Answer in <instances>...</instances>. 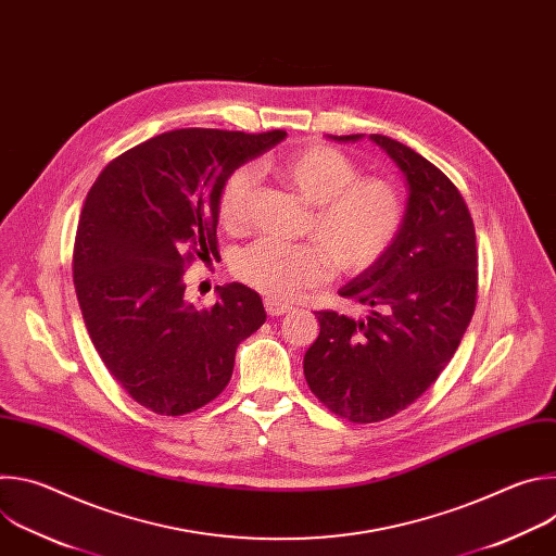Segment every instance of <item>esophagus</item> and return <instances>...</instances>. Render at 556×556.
Here are the masks:
<instances>
[{
    "instance_id": "esophagus-1",
    "label": "esophagus",
    "mask_w": 556,
    "mask_h": 556,
    "mask_svg": "<svg viewBox=\"0 0 556 556\" xmlns=\"http://www.w3.org/2000/svg\"><path fill=\"white\" fill-rule=\"evenodd\" d=\"M264 307H266V312L270 314V316H281V314H286V312H290L292 309V305L290 303H283V301H279V299H264Z\"/></svg>"
}]
</instances>
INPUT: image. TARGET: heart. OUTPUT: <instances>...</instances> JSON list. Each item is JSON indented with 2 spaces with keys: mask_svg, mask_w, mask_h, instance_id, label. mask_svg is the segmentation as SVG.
<instances>
[{
  "mask_svg": "<svg viewBox=\"0 0 556 556\" xmlns=\"http://www.w3.org/2000/svg\"><path fill=\"white\" fill-rule=\"evenodd\" d=\"M260 169L309 204L305 232L314 240L290 244L264 237L235 257V277L270 299H290L324 281L332 264L345 275L374 268L405 226L407 206L401 189L387 178H361L358 165L334 147L309 144ZM253 191V167H237L226 176L215 204L222 228H247Z\"/></svg>",
  "mask_w": 556,
  "mask_h": 556,
  "instance_id": "b5f03b06",
  "label": "heart"
}]
</instances>
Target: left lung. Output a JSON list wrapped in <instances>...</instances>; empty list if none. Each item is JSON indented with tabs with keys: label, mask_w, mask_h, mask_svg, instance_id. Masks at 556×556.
Returning <instances> with one entry per match:
<instances>
[{
	"label": "left lung",
	"mask_w": 556,
	"mask_h": 556,
	"mask_svg": "<svg viewBox=\"0 0 556 556\" xmlns=\"http://www.w3.org/2000/svg\"><path fill=\"white\" fill-rule=\"evenodd\" d=\"M369 138L407 176L405 226L391 251L341 290L369 314L316 312L321 332L303 356L309 391L356 425L416 403L453 358L478 303V247L462 193L412 147L380 134Z\"/></svg>",
	"instance_id": "8db88e82"
}]
</instances>
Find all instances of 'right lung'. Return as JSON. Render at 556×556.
<instances>
[{
	"label": "right lung",
	"instance_id": "1",
	"mask_svg": "<svg viewBox=\"0 0 556 556\" xmlns=\"http://www.w3.org/2000/svg\"><path fill=\"white\" fill-rule=\"evenodd\" d=\"M283 138V129L165 131L114 157L86 198L72 253L78 305L108 371L157 416L215 401L237 345L266 321L244 283L217 288V303L198 309L185 299V273L219 257L215 204L226 176Z\"/></svg>",
	"mask_w": 556,
	"mask_h": 556
}]
</instances>
